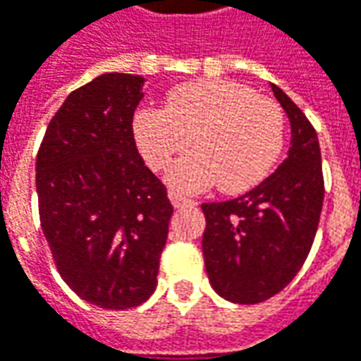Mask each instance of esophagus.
Masks as SVG:
<instances>
[{
  "mask_svg": "<svg viewBox=\"0 0 361 361\" xmlns=\"http://www.w3.org/2000/svg\"><path fill=\"white\" fill-rule=\"evenodd\" d=\"M170 201L173 207H185V205H195V201L181 195V193H176V191H170Z\"/></svg>",
  "mask_w": 361,
  "mask_h": 361,
  "instance_id": "1",
  "label": "esophagus"
}]
</instances>
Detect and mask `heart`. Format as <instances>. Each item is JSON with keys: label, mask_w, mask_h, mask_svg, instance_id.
<instances>
[{"label": "heart", "mask_w": 361, "mask_h": 361, "mask_svg": "<svg viewBox=\"0 0 361 361\" xmlns=\"http://www.w3.org/2000/svg\"><path fill=\"white\" fill-rule=\"evenodd\" d=\"M134 138L152 170L161 171L193 144L168 173L178 190L219 185L243 193L271 173L284 146V112L273 98L231 80H193L171 88L161 109L134 116Z\"/></svg>", "instance_id": "obj_1"}]
</instances>
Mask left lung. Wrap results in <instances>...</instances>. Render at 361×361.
I'll list each match as a JSON object with an SVG mask.
<instances>
[{
  "label": "left lung",
  "mask_w": 361,
  "mask_h": 361,
  "mask_svg": "<svg viewBox=\"0 0 361 361\" xmlns=\"http://www.w3.org/2000/svg\"><path fill=\"white\" fill-rule=\"evenodd\" d=\"M271 88L290 120L286 160L241 197L201 205L209 283L237 304L269 300L298 274L312 249L324 201L314 126L281 88Z\"/></svg>",
  "instance_id": "left-lung-1"
}]
</instances>
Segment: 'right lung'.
Listing matches in <instances>:
<instances>
[{"instance_id": "add662e5", "label": "right lung", "mask_w": 361, "mask_h": 361, "mask_svg": "<svg viewBox=\"0 0 361 361\" xmlns=\"http://www.w3.org/2000/svg\"><path fill=\"white\" fill-rule=\"evenodd\" d=\"M142 87L140 75L106 73L73 90L37 152L39 219L59 274L106 310L154 293L173 213L136 148Z\"/></svg>"}]
</instances>
